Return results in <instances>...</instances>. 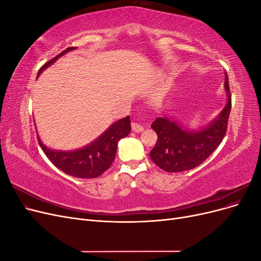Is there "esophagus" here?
<instances>
[{
	"label": "esophagus",
	"instance_id": "34e87169",
	"mask_svg": "<svg viewBox=\"0 0 261 261\" xmlns=\"http://www.w3.org/2000/svg\"><path fill=\"white\" fill-rule=\"evenodd\" d=\"M132 130L135 133H141L144 130V127L138 123H132Z\"/></svg>",
	"mask_w": 261,
	"mask_h": 261
}]
</instances>
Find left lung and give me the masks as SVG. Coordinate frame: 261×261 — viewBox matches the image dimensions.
Returning <instances> with one entry per match:
<instances>
[{"label":"left lung","mask_w":261,"mask_h":261,"mask_svg":"<svg viewBox=\"0 0 261 261\" xmlns=\"http://www.w3.org/2000/svg\"><path fill=\"white\" fill-rule=\"evenodd\" d=\"M224 88L227 102L221 113L206 127L198 130L183 128L168 116H160L151 124L156 133L155 146L150 151L152 161L167 172H183L201 164L221 144L227 129L232 99L228 78Z\"/></svg>","instance_id":"left-lung-1"}]
</instances>
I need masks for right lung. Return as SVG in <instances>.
<instances>
[{
  "mask_svg": "<svg viewBox=\"0 0 261 261\" xmlns=\"http://www.w3.org/2000/svg\"><path fill=\"white\" fill-rule=\"evenodd\" d=\"M76 48L70 46L66 50L57 55L54 59L39 69L38 76L43 70L49 67L62 55L66 52L72 51ZM130 132V120L129 115L120 121L113 123L110 127L102 134V135L84 148L73 150V151H60V150H52L43 145L40 138L38 137L39 145L49 160L55 167L62 170L68 175L80 178H94L105 173L115 159L117 143L118 140L126 137Z\"/></svg>",
  "mask_w": 261,
  "mask_h": 261,
  "instance_id": "add662e5",
  "label": "right lung"
}]
</instances>
